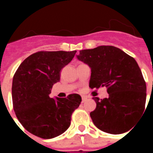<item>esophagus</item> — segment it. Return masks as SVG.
<instances>
[{
    "instance_id": "obj_1",
    "label": "esophagus",
    "mask_w": 153,
    "mask_h": 153,
    "mask_svg": "<svg viewBox=\"0 0 153 153\" xmlns=\"http://www.w3.org/2000/svg\"><path fill=\"white\" fill-rule=\"evenodd\" d=\"M86 100H87V98L86 97H82V102H84Z\"/></svg>"
}]
</instances>
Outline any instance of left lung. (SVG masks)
Instances as JSON below:
<instances>
[{
  "label": "left lung",
  "mask_w": 153,
  "mask_h": 153,
  "mask_svg": "<svg viewBox=\"0 0 153 153\" xmlns=\"http://www.w3.org/2000/svg\"><path fill=\"white\" fill-rule=\"evenodd\" d=\"M76 56L91 69L90 88H107L106 98H93L94 125L110 134L129 131L144 112L146 100V85L134 58L113 46L82 50Z\"/></svg>",
  "instance_id": "obj_1"
}]
</instances>
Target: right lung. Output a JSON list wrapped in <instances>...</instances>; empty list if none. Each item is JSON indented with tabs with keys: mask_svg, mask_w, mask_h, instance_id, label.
<instances>
[{
	"mask_svg": "<svg viewBox=\"0 0 153 153\" xmlns=\"http://www.w3.org/2000/svg\"><path fill=\"white\" fill-rule=\"evenodd\" d=\"M74 51H39L17 68L12 83L13 107L19 122L42 139L60 136L69 128L71 116L79 107V94L51 98L53 85L60 81V70L74 57Z\"/></svg>",
	"mask_w": 153,
	"mask_h": 153,
	"instance_id": "obj_1",
	"label": "right lung"
}]
</instances>
